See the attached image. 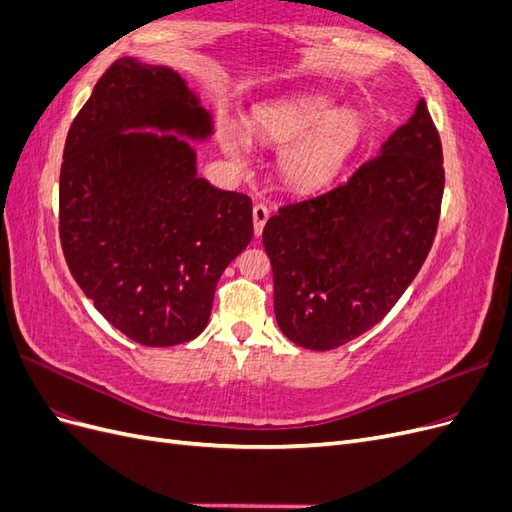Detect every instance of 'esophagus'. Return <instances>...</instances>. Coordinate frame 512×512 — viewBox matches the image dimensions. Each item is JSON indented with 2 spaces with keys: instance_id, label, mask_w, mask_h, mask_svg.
<instances>
[{
  "instance_id": "1",
  "label": "esophagus",
  "mask_w": 512,
  "mask_h": 512,
  "mask_svg": "<svg viewBox=\"0 0 512 512\" xmlns=\"http://www.w3.org/2000/svg\"><path fill=\"white\" fill-rule=\"evenodd\" d=\"M252 218H254V232H256V237H258L260 232H262V228H265V222L269 220V209H267V205L256 203V205L252 207Z\"/></svg>"
}]
</instances>
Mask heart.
Segmentation results:
<instances>
[{"label": "heart", "instance_id": "obj_1", "mask_svg": "<svg viewBox=\"0 0 512 512\" xmlns=\"http://www.w3.org/2000/svg\"><path fill=\"white\" fill-rule=\"evenodd\" d=\"M333 102L322 96L297 98L260 106L247 117L250 130L267 143H285L280 170L288 185L297 190H318L327 185L361 141L365 121L354 108L333 111ZM222 147L237 156L243 147L232 126L220 128Z\"/></svg>", "mask_w": 512, "mask_h": 512}]
</instances>
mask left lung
Masks as SVG:
<instances>
[{"label":"left lung","mask_w":512,"mask_h":512,"mask_svg":"<svg viewBox=\"0 0 512 512\" xmlns=\"http://www.w3.org/2000/svg\"><path fill=\"white\" fill-rule=\"evenodd\" d=\"M442 162L438 128L421 100L348 181L271 215L262 245L275 318L290 342L333 350L391 312L436 237Z\"/></svg>","instance_id":"left-lung-1"}]
</instances>
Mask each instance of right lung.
I'll return each mask as SVG.
<instances>
[{
	"instance_id": "1",
	"label": "right lung",
	"mask_w": 512,
	"mask_h": 512,
	"mask_svg": "<svg viewBox=\"0 0 512 512\" xmlns=\"http://www.w3.org/2000/svg\"><path fill=\"white\" fill-rule=\"evenodd\" d=\"M211 134L209 113L179 76L121 57L66 136L59 241L98 312L143 346H177L207 327L220 275L252 241V200L196 175L175 136Z\"/></svg>"
}]
</instances>
